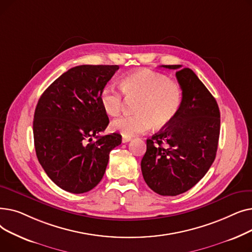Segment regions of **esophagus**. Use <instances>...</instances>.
Returning a JSON list of instances; mask_svg holds the SVG:
<instances>
[{"label":"esophagus","instance_id":"esophagus-1","mask_svg":"<svg viewBox=\"0 0 252 252\" xmlns=\"http://www.w3.org/2000/svg\"><path fill=\"white\" fill-rule=\"evenodd\" d=\"M131 139H130V137H123V143H127V142H129Z\"/></svg>","mask_w":252,"mask_h":252}]
</instances>
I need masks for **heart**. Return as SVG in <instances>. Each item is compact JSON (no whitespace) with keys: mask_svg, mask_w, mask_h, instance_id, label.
I'll return each instance as SVG.
<instances>
[{"mask_svg":"<svg viewBox=\"0 0 252 252\" xmlns=\"http://www.w3.org/2000/svg\"><path fill=\"white\" fill-rule=\"evenodd\" d=\"M127 100H136V113L119 117L111 123L113 130L124 137H133L157 127L167 126L177 116L182 103V89L164 74L149 69H140L126 75L121 82ZM123 93L112 85L105 86L100 93L103 110L111 116L122 112L126 103Z\"/></svg>","mask_w":252,"mask_h":252,"instance_id":"heart-1","label":"heart"}]
</instances>
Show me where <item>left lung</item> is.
I'll return each instance as SVG.
<instances>
[{
    "label": "left lung",
    "instance_id": "8db88e82",
    "mask_svg": "<svg viewBox=\"0 0 252 252\" xmlns=\"http://www.w3.org/2000/svg\"><path fill=\"white\" fill-rule=\"evenodd\" d=\"M161 66L177 70L182 103L174 121L147 139L141 169L155 193L176 196L195 186L215 161L220 115L216 99L193 70Z\"/></svg>",
    "mask_w": 252,
    "mask_h": 252
}]
</instances>
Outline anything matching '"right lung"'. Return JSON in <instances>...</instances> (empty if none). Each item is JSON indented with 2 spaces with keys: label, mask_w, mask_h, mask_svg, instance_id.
<instances>
[{
  "label": "right lung",
  "mask_w": 252,
  "mask_h": 252,
  "mask_svg": "<svg viewBox=\"0 0 252 252\" xmlns=\"http://www.w3.org/2000/svg\"><path fill=\"white\" fill-rule=\"evenodd\" d=\"M118 68L75 66L53 82L37 102L33 117L36 157L48 177L65 191L82 194L95 188L105 174L110 151L122 143L117 133L97 136L109 124L100 93Z\"/></svg>",
  "instance_id": "1"
}]
</instances>
